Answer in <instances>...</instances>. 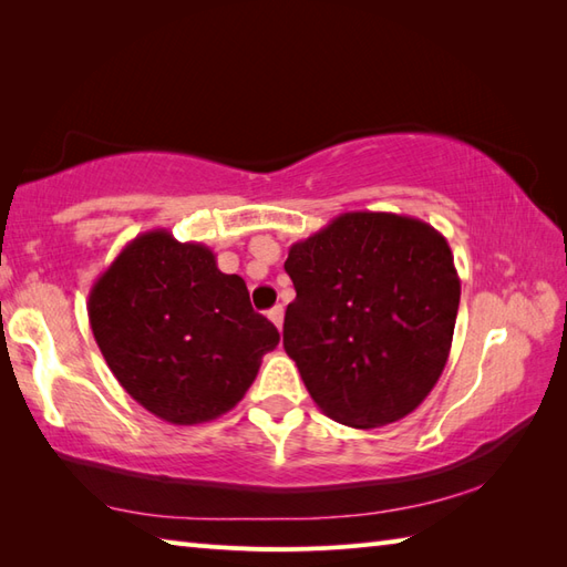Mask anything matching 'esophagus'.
Segmentation results:
<instances>
[{"mask_svg": "<svg viewBox=\"0 0 567 567\" xmlns=\"http://www.w3.org/2000/svg\"><path fill=\"white\" fill-rule=\"evenodd\" d=\"M268 317H270V321L275 323L277 327V331H282V319H285V309L277 305V307H272L270 311H268Z\"/></svg>", "mask_w": 567, "mask_h": 567, "instance_id": "obj_1", "label": "esophagus"}]
</instances>
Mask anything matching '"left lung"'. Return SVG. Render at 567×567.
Wrapping results in <instances>:
<instances>
[{
	"label": "left lung",
	"instance_id": "left-lung-1",
	"mask_svg": "<svg viewBox=\"0 0 567 567\" xmlns=\"http://www.w3.org/2000/svg\"><path fill=\"white\" fill-rule=\"evenodd\" d=\"M285 270L297 297L282 346L321 412L353 429L412 414L453 343L461 277L449 240L414 216L346 212L292 244Z\"/></svg>",
	"mask_w": 567,
	"mask_h": 567
}]
</instances>
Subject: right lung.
<instances>
[{
	"mask_svg": "<svg viewBox=\"0 0 567 567\" xmlns=\"http://www.w3.org/2000/svg\"><path fill=\"white\" fill-rule=\"evenodd\" d=\"M90 327L118 384L151 414L195 426L234 409L280 333L252 311L244 277L204 244L153 228L90 290Z\"/></svg>",
	"mask_w": 567,
	"mask_h": 567,
	"instance_id": "right-lung-1",
	"label": "right lung"
}]
</instances>
